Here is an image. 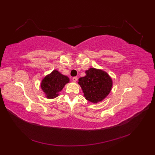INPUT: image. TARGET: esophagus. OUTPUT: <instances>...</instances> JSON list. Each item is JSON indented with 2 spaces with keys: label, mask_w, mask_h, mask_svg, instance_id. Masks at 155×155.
Returning a JSON list of instances; mask_svg holds the SVG:
<instances>
[{
  "label": "esophagus",
  "mask_w": 155,
  "mask_h": 155,
  "mask_svg": "<svg viewBox=\"0 0 155 155\" xmlns=\"http://www.w3.org/2000/svg\"><path fill=\"white\" fill-rule=\"evenodd\" d=\"M72 81L74 82H76L78 81V77H74V78H72Z\"/></svg>",
  "instance_id": "34e87169"
}]
</instances>
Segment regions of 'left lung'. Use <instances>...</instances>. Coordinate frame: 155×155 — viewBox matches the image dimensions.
<instances>
[{"label":"left lung","instance_id":"8db88e82","mask_svg":"<svg viewBox=\"0 0 155 155\" xmlns=\"http://www.w3.org/2000/svg\"><path fill=\"white\" fill-rule=\"evenodd\" d=\"M85 73V76L78 79L84 97L93 104L102 101L112 89L111 77L104 70L95 68H90Z\"/></svg>","mask_w":155,"mask_h":155}]
</instances>
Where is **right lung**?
Masks as SVG:
<instances>
[{
	"instance_id": "obj_1",
	"label": "right lung",
	"mask_w": 155,
	"mask_h": 155,
	"mask_svg": "<svg viewBox=\"0 0 155 155\" xmlns=\"http://www.w3.org/2000/svg\"><path fill=\"white\" fill-rule=\"evenodd\" d=\"M69 81L70 79L68 76H64L57 70H54L43 79L41 87L46 98L54 99L59 96V92Z\"/></svg>"
}]
</instances>
